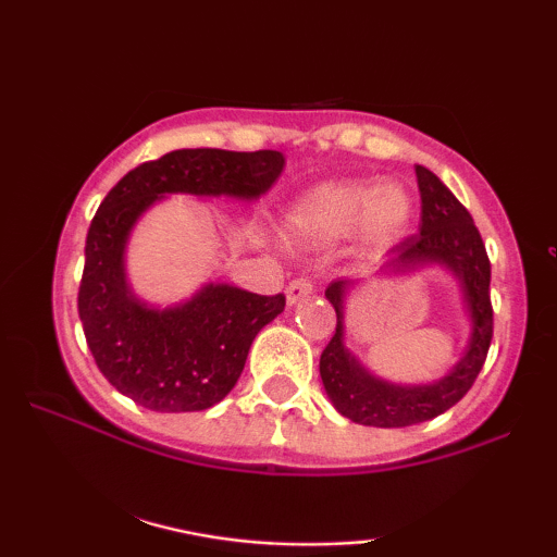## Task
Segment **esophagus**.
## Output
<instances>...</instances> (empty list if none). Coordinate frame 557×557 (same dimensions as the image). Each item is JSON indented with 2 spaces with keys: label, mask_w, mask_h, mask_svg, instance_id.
<instances>
[{
  "label": "esophagus",
  "mask_w": 557,
  "mask_h": 557,
  "mask_svg": "<svg viewBox=\"0 0 557 557\" xmlns=\"http://www.w3.org/2000/svg\"><path fill=\"white\" fill-rule=\"evenodd\" d=\"M311 292H314V281H311L309 276H296L288 281V286H286V301L299 304L301 299H307Z\"/></svg>",
  "instance_id": "esophagus-1"
}]
</instances>
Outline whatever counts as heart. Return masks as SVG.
I'll use <instances>...</instances> for the list:
<instances>
[{"label": "heart", "mask_w": 557, "mask_h": 557, "mask_svg": "<svg viewBox=\"0 0 557 557\" xmlns=\"http://www.w3.org/2000/svg\"><path fill=\"white\" fill-rule=\"evenodd\" d=\"M410 212L413 202L398 185L326 182L286 210L284 231L296 243H330L360 225L368 240L387 243L406 227Z\"/></svg>", "instance_id": "heart-1"}]
</instances>
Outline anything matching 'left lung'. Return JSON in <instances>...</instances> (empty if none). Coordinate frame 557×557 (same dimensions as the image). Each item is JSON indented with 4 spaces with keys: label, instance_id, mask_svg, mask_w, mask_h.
<instances>
[{
    "label": "left lung",
    "instance_id": "left-lung-1",
    "mask_svg": "<svg viewBox=\"0 0 557 557\" xmlns=\"http://www.w3.org/2000/svg\"><path fill=\"white\" fill-rule=\"evenodd\" d=\"M418 193H421V225L393 248L385 265L408 269L425 261H438L456 271L463 281L469 311L474 319L469 352L456 364L454 372L433 385L400 387L372 377L357 364L342 345V296L347 281H334L326 288V299L337 311V330L330 345L322 349L319 375L334 408L349 421L375 429H403L431 421L448 408H454L471 391L479 372L484 368L494 334V311L490 296L492 263L486 256L479 227L469 210L448 193V187L425 166H416Z\"/></svg>",
    "mask_w": 557,
    "mask_h": 557
}]
</instances>
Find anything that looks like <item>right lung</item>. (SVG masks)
Segmentation results:
<instances>
[{
	"mask_svg": "<svg viewBox=\"0 0 557 557\" xmlns=\"http://www.w3.org/2000/svg\"><path fill=\"white\" fill-rule=\"evenodd\" d=\"M284 170L273 149H177L124 174L90 220L78 314L103 377L157 413L215 406L238 383L256 334L286 307L284 294L205 286L170 311L128 294L124 246L134 220L164 193L258 197Z\"/></svg>",
	"mask_w": 557,
	"mask_h": 557,
	"instance_id": "add662e5",
	"label": "right lung"
}]
</instances>
